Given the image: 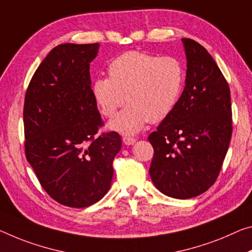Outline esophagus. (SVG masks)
<instances>
[{
	"label": "esophagus",
	"instance_id": "34e87169",
	"mask_svg": "<svg viewBox=\"0 0 252 252\" xmlns=\"http://www.w3.org/2000/svg\"><path fill=\"white\" fill-rule=\"evenodd\" d=\"M135 141H137V139L131 138V137L123 138V143H125V145H126V146H132V145H134Z\"/></svg>",
	"mask_w": 252,
	"mask_h": 252
}]
</instances>
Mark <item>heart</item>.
Wrapping results in <instances>:
<instances>
[{"instance_id":"1","label":"heart","mask_w":252,"mask_h":252,"mask_svg":"<svg viewBox=\"0 0 252 252\" xmlns=\"http://www.w3.org/2000/svg\"><path fill=\"white\" fill-rule=\"evenodd\" d=\"M184 79L183 63L177 58L126 51L110 63L109 77L95 79L92 95L106 118L114 117L120 107L129 103L107 127L122 134H135L148 122H160L174 111Z\"/></svg>"}]
</instances>
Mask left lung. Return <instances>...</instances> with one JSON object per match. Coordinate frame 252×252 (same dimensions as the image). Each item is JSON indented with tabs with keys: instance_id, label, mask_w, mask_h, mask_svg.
Masks as SVG:
<instances>
[{
	"instance_id": "left-lung-1",
	"label": "left lung",
	"mask_w": 252,
	"mask_h": 252,
	"mask_svg": "<svg viewBox=\"0 0 252 252\" xmlns=\"http://www.w3.org/2000/svg\"><path fill=\"white\" fill-rule=\"evenodd\" d=\"M185 87L174 111L149 135L154 147L150 177L169 197L201 195L217 181L232 135L230 89L207 50L182 39Z\"/></svg>"
}]
</instances>
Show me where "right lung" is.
Instances as JSON below:
<instances>
[{
    "label": "right lung",
    "instance_id": "right-lung-1",
    "mask_svg": "<svg viewBox=\"0 0 252 252\" xmlns=\"http://www.w3.org/2000/svg\"><path fill=\"white\" fill-rule=\"evenodd\" d=\"M99 43H63L43 59L28 86L23 125L27 160L50 197L87 207L109 191L117 132L95 137L103 122L91 89Z\"/></svg>",
    "mask_w": 252,
    "mask_h": 252
}]
</instances>
